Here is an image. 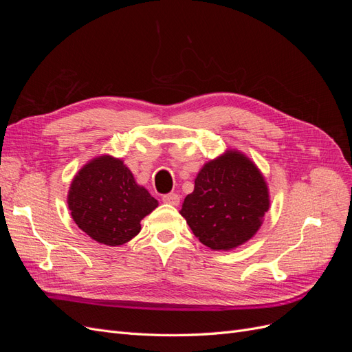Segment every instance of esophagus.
Masks as SVG:
<instances>
[{
  "label": "esophagus",
  "mask_w": 352,
  "mask_h": 352,
  "mask_svg": "<svg viewBox=\"0 0 352 352\" xmlns=\"http://www.w3.org/2000/svg\"><path fill=\"white\" fill-rule=\"evenodd\" d=\"M163 201L166 202V204H170V206H177L179 204V195L175 194V192H170V194H166L163 195Z\"/></svg>",
  "instance_id": "34e87169"
}]
</instances>
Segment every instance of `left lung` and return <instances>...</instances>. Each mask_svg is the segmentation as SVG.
<instances>
[{"mask_svg": "<svg viewBox=\"0 0 352 352\" xmlns=\"http://www.w3.org/2000/svg\"><path fill=\"white\" fill-rule=\"evenodd\" d=\"M269 210V190L260 170L241 153L207 163L195 179L180 214L211 250L228 251L251 239Z\"/></svg>", "mask_w": 352, "mask_h": 352, "instance_id": "8db88e82", "label": "left lung"}]
</instances>
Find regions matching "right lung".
Segmentation results:
<instances>
[{"label":"right lung","instance_id":"obj_1","mask_svg":"<svg viewBox=\"0 0 352 352\" xmlns=\"http://www.w3.org/2000/svg\"><path fill=\"white\" fill-rule=\"evenodd\" d=\"M69 208L74 223L100 243L117 247L136 236L158 202L140 186L122 160L102 155L73 179Z\"/></svg>","mask_w":352,"mask_h":352}]
</instances>
